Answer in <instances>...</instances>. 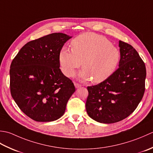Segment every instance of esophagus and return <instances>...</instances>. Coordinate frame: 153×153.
I'll return each instance as SVG.
<instances>
[{
	"mask_svg": "<svg viewBox=\"0 0 153 153\" xmlns=\"http://www.w3.org/2000/svg\"><path fill=\"white\" fill-rule=\"evenodd\" d=\"M74 86H75V88H80V87L82 86V85H80L79 83H76V82H74Z\"/></svg>",
	"mask_w": 153,
	"mask_h": 153,
	"instance_id": "esophagus-1",
	"label": "esophagus"
}]
</instances>
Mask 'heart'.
Masks as SVG:
<instances>
[{
	"mask_svg": "<svg viewBox=\"0 0 153 153\" xmlns=\"http://www.w3.org/2000/svg\"><path fill=\"white\" fill-rule=\"evenodd\" d=\"M72 49L64 47L59 53V62L65 75L73 77L81 65L79 76L98 83L110 77L119 66L120 49L104 36L87 32L74 38Z\"/></svg>",
	"mask_w": 153,
	"mask_h": 153,
	"instance_id": "b5f03b06",
	"label": "heart"
}]
</instances>
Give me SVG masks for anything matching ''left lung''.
Instances as JSON below:
<instances>
[{"label": "left lung", "mask_w": 153, "mask_h": 153, "mask_svg": "<svg viewBox=\"0 0 153 153\" xmlns=\"http://www.w3.org/2000/svg\"><path fill=\"white\" fill-rule=\"evenodd\" d=\"M119 47V68L106 80L87 87V114L100 123H113L124 120L135 111L144 95L145 63L131 45L120 41Z\"/></svg>", "instance_id": "1"}]
</instances>
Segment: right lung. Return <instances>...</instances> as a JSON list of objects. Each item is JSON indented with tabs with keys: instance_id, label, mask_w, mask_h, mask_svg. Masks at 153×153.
Wrapping results in <instances>:
<instances>
[{
	"instance_id": "1",
	"label": "right lung",
	"mask_w": 153,
	"mask_h": 153,
	"mask_svg": "<svg viewBox=\"0 0 153 153\" xmlns=\"http://www.w3.org/2000/svg\"><path fill=\"white\" fill-rule=\"evenodd\" d=\"M71 37L53 33L29 42L12 61V97L31 119L40 122L58 120L75 92L72 80L59 68V53Z\"/></svg>"
}]
</instances>
